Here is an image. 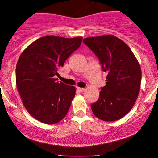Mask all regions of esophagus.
I'll return each instance as SVG.
<instances>
[{"mask_svg":"<svg viewBox=\"0 0 158 158\" xmlns=\"http://www.w3.org/2000/svg\"><path fill=\"white\" fill-rule=\"evenodd\" d=\"M77 90L79 92H83L85 90V88H79V87H77Z\"/></svg>","mask_w":158,"mask_h":158,"instance_id":"34e87169","label":"esophagus"}]
</instances>
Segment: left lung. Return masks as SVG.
<instances>
[{"mask_svg": "<svg viewBox=\"0 0 158 158\" xmlns=\"http://www.w3.org/2000/svg\"><path fill=\"white\" fill-rule=\"evenodd\" d=\"M83 42L97 56L108 73L106 86L91 104L97 118L107 122L126 116L136 102L141 83V68L137 58L124 41L107 35L84 39Z\"/></svg>", "mask_w": 158, "mask_h": 158, "instance_id": "obj_1", "label": "left lung"}]
</instances>
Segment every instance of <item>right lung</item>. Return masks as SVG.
Segmentation results:
<instances>
[{
	"mask_svg": "<svg viewBox=\"0 0 158 158\" xmlns=\"http://www.w3.org/2000/svg\"><path fill=\"white\" fill-rule=\"evenodd\" d=\"M82 37H41L29 45L16 65L18 91L32 117L52 125L60 122L68 113L75 97L74 86L57 82L55 76L64 61L81 45Z\"/></svg>",
	"mask_w": 158,
	"mask_h": 158,
	"instance_id": "right-lung-1",
	"label": "right lung"
}]
</instances>
